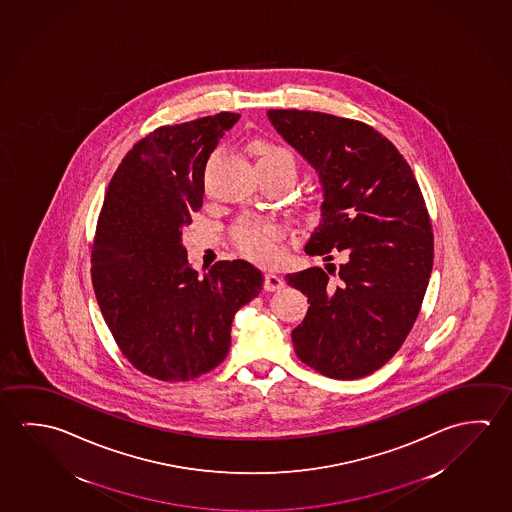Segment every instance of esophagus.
<instances>
[{"label": "esophagus", "mask_w": 512, "mask_h": 512, "mask_svg": "<svg viewBox=\"0 0 512 512\" xmlns=\"http://www.w3.org/2000/svg\"><path fill=\"white\" fill-rule=\"evenodd\" d=\"M284 284V278L278 277V275H275V273H266V277H264V289L269 291V293H273V291L282 289Z\"/></svg>", "instance_id": "esophagus-1"}]
</instances>
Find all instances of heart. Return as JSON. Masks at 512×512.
<instances>
[{"mask_svg":"<svg viewBox=\"0 0 512 512\" xmlns=\"http://www.w3.org/2000/svg\"><path fill=\"white\" fill-rule=\"evenodd\" d=\"M250 150L255 157L259 173L284 175L293 184L294 178L298 175V164L293 151L268 139H255L250 143ZM232 241L244 257L260 264L271 266L284 257L282 252L284 230L273 223H266L259 219H243L235 225Z\"/></svg>","mask_w":512,"mask_h":512,"instance_id":"1","label":"heart"}]
</instances>
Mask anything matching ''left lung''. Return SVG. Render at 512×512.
I'll list each match as a JSON object with an SVG mask.
<instances>
[{
  "instance_id": "left-lung-1",
  "label": "left lung",
  "mask_w": 512,
  "mask_h": 512,
  "mask_svg": "<svg viewBox=\"0 0 512 512\" xmlns=\"http://www.w3.org/2000/svg\"><path fill=\"white\" fill-rule=\"evenodd\" d=\"M268 118L323 185L305 252L344 260L285 277L310 303L293 330L294 352L325 377H366L400 350L427 291L434 234L423 194L373 126L314 110L273 109Z\"/></svg>"
}]
</instances>
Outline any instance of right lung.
Segmentation results:
<instances>
[{
	"label": "right lung",
	"instance_id": "obj_1",
	"mask_svg": "<svg viewBox=\"0 0 512 512\" xmlns=\"http://www.w3.org/2000/svg\"><path fill=\"white\" fill-rule=\"evenodd\" d=\"M234 112L159 126L121 160L101 205L91 277L101 314L128 362L162 382H187L225 361L235 312L264 277L219 260L198 277L182 230L202 209L203 171Z\"/></svg>",
	"mask_w": 512,
	"mask_h": 512
}]
</instances>
